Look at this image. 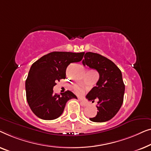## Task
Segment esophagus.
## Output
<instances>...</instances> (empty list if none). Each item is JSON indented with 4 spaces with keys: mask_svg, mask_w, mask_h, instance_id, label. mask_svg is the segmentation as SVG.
<instances>
[{
    "mask_svg": "<svg viewBox=\"0 0 151 151\" xmlns=\"http://www.w3.org/2000/svg\"><path fill=\"white\" fill-rule=\"evenodd\" d=\"M78 101H79V102H80V103L81 104V105H83V106H88V103H86V101H83V100H81V99H78Z\"/></svg>",
    "mask_w": 151,
    "mask_h": 151,
    "instance_id": "1",
    "label": "esophagus"
}]
</instances>
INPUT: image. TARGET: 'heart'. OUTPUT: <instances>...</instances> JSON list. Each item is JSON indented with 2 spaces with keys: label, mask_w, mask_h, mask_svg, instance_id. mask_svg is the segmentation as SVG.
Returning a JSON list of instances; mask_svg holds the SVG:
<instances>
[{
  "label": "heart",
  "mask_w": 151,
  "mask_h": 151,
  "mask_svg": "<svg viewBox=\"0 0 151 151\" xmlns=\"http://www.w3.org/2000/svg\"><path fill=\"white\" fill-rule=\"evenodd\" d=\"M73 90L76 93V94H82V93L84 92L83 88H82L81 87L78 86V85H75V86H73Z\"/></svg>",
  "instance_id": "b5f03b06"
}]
</instances>
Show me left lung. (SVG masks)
Instances as JSON below:
<instances>
[{
    "mask_svg": "<svg viewBox=\"0 0 151 151\" xmlns=\"http://www.w3.org/2000/svg\"><path fill=\"white\" fill-rule=\"evenodd\" d=\"M82 63L99 73L96 86L86 96L92 102L99 100L97 114L90 120L95 122L111 120L120 110L124 99L125 86L120 70L113 61L94 52H86Z\"/></svg>",
    "mask_w": 151,
    "mask_h": 151,
    "instance_id": "8db88e82",
    "label": "left lung"
}]
</instances>
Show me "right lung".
I'll return each instance as SVG.
<instances>
[{
	"mask_svg": "<svg viewBox=\"0 0 151 151\" xmlns=\"http://www.w3.org/2000/svg\"><path fill=\"white\" fill-rule=\"evenodd\" d=\"M85 52H52L34 62L25 82L27 101L38 118L55 120L62 114L67 101L77 98L68 90L53 94L56 82L65 78L68 65L82 60Z\"/></svg>",
	"mask_w": 151,
	"mask_h": 151,
	"instance_id": "obj_1",
	"label": "right lung"
}]
</instances>
